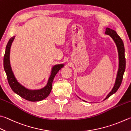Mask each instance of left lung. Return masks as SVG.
Returning a JSON list of instances; mask_svg holds the SVG:
<instances>
[{
    "label": "left lung",
    "mask_w": 131,
    "mask_h": 131,
    "mask_svg": "<svg viewBox=\"0 0 131 131\" xmlns=\"http://www.w3.org/2000/svg\"><path fill=\"white\" fill-rule=\"evenodd\" d=\"M105 34L110 35L114 40L116 45L117 46L118 53H119V70L117 72V75L116 79V82L115 84L114 87H113L112 90L111 91L109 94H108L107 97H105L104 100L107 99L115 93L117 91L118 89L119 88L120 86L122 84L123 75H124L125 69V58L124 55V43L122 39L120 38V37L117 35L116 32L115 30H113L112 29L109 28H106L105 29ZM84 101V100H83Z\"/></svg>",
    "instance_id": "left-lung-1"
}]
</instances>
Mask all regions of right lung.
Returning a JSON list of instances; mask_svg holds the SVG:
<instances>
[{"label":"right lung","mask_w":131,"mask_h":131,"mask_svg":"<svg viewBox=\"0 0 131 131\" xmlns=\"http://www.w3.org/2000/svg\"><path fill=\"white\" fill-rule=\"evenodd\" d=\"M15 38V36L12 37L9 39L8 43L7 44L6 51H5L3 65L4 71L6 73L7 78L9 86L12 91L16 94L19 95L22 98L31 102H38L41 101L46 98L50 95L52 86V81L55 78L56 73L58 71L63 68V64L56 65L52 68L51 72V75L48 81V83L45 87L39 90H29L24 87L23 86L20 84L17 81L15 78L14 73L12 71V69L9 62V53H10V48L12 41Z\"/></svg>","instance_id":"right-lung-1"}]
</instances>
